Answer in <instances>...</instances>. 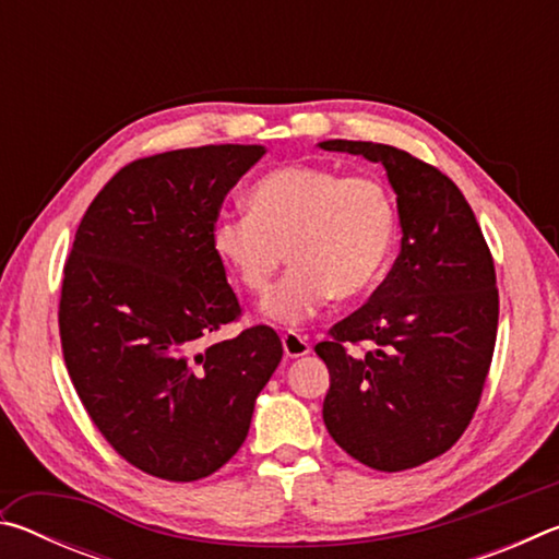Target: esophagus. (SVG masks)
<instances>
[{
    "mask_svg": "<svg viewBox=\"0 0 559 559\" xmlns=\"http://www.w3.org/2000/svg\"><path fill=\"white\" fill-rule=\"evenodd\" d=\"M281 343H283V353H286V357H290V359L310 353V343L302 335H298L296 330H288V333H283Z\"/></svg>",
    "mask_w": 559,
    "mask_h": 559,
    "instance_id": "1",
    "label": "esophagus"
}]
</instances>
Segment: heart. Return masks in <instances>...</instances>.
Here are the masks:
<instances>
[{"instance_id": "1", "label": "heart", "mask_w": 559, "mask_h": 559, "mask_svg": "<svg viewBox=\"0 0 559 559\" xmlns=\"http://www.w3.org/2000/svg\"><path fill=\"white\" fill-rule=\"evenodd\" d=\"M246 210L212 224V251L253 296L271 288L288 251L293 266L261 306L273 323L298 325L335 296H362L390 266L396 206L374 177L281 165L253 179Z\"/></svg>"}]
</instances>
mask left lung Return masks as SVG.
I'll return each instance as SVG.
<instances>
[{
  "label": "left lung",
  "instance_id": "left-lung-1",
  "mask_svg": "<svg viewBox=\"0 0 559 559\" xmlns=\"http://www.w3.org/2000/svg\"><path fill=\"white\" fill-rule=\"evenodd\" d=\"M318 147L380 163L402 226L390 276L316 345L330 372L323 421L365 466H421L459 441L484 392L498 330L493 259L466 197L437 167L380 143ZM357 342L371 347L349 350Z\"/></svg>",
  "mask_w": 559,
  "mask_h": 559
}]
</instances>
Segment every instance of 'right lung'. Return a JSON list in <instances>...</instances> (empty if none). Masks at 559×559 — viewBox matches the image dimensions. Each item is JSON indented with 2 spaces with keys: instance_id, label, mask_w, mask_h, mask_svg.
<instances>
[{
  "instance_id": "obj_1",
  "label": "right lung",
  "mask_w": 559,
  "mask_h": 559,
  "mask_svg": "<svg viewBox=\"0 0 559 559\" xmlns=\"http://www.w3.org/2000/svg\"><path fill=\"white\" fill-rule=\"evenodd\" d=\"M263 145L135 159L100 189L63 269V359L93 424L150 476H212L249 433L283 357L266 325L204 345L241 308L210 231Z\"/></svg>"
}]
</instances>
